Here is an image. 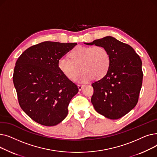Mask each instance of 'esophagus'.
<instances>
[{"mask_svg":"<svg viewBox=\"0 0 157 157\" xmlns=\"http://www.w3.org/2000/svg\"><path fill=\"white\" fill-rule=\"evenodd\" d=\"M78 86L79 90V91H81L82 88H83L85 86V85H78Z\"/></svg>","mask_w":157,"mask_h":157,"instance_id":"esophagus-1","label":"esophagus"}]
</instances>
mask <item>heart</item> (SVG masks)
<instances>
[{
    "mask_svg": "<svg viewBox=\"0 0 157 157\" xmlns=\"http://www.w3.org/2000/svg\"><path fill=\"white\" fill-rule=\"evenodd\" d=\"M68 58L69 60L60 59L57 66L60 72L70 81L76 80L81 70L83 72L79 79L81 82H87L93 78L101 79L109 69V53L101 46H77L69 53Z\"/></svg>",
    "mask_w": 157,
    "mask_h": 157,
    "instance_id": "obj_1",
    "label": "heart"
}]
</instances>
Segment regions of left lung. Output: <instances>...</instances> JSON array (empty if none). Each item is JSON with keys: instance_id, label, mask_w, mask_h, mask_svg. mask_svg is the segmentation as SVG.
<instances>
[{"instance_id": "obj_1", "label": "left lung", "mask_w": 157, "mask_h": 157, "mask_svg": "<svg viewBox=\"0 0 157 157\" xmlns=\"http://www.w3.org/2000/svg\"><path fill=\"white\" fill-rule=\"evenodd\" d=\"M87 45L101 46L109 53L110 65L106 75L92 84L91 102L104 117L117 120L136 105L143 73L142 61L134 49L111 36L96 39Z\"/></svg>"}]
</instances>
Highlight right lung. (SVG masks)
<instances>
[{"mask_svg": "<svg viewBox=\"0 0 157 157\" xmlns=\"http://www.w3.org/2000/svg\"><path fill=\"white\" fill-rule=\"evenodd\" d=\"M76 43L45 41L27 49L16 62L13 83L23 111L36 122L55 126L68 114L79 91L58 69V62Z\"/></svg>", "mask_w": 157, "mask_h": 157, "instance_id": "add662e5", "label": "right lung"}]
</instances>
